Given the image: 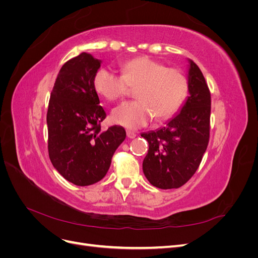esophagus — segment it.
<instances>
[{"label": "esophagus", "mask_w": 258, "mask_h": 258, "mask_svg": "<svg viewBox=\"0 0 258 258\" xmlns=\"http://www.w3.org/2000/svg\"><path fill=\"white\" fill-rule=\"evenodd\" d=\"M126 134H127V138H129V139H134V138L137 137V134H136V132H134V131L127 130Z\"/></svg>", "instance_id": "esophagus-1"}]
</instances>
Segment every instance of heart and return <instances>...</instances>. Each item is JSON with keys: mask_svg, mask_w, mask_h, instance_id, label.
<instances>
[{"mask_svg": "<svg viewBox=\"0 0 258 258\" xmlns=\"http://www.w3.org/2000/svg\"><path fill=\"white\" fill-rule=\"evenodd\" d=\"M93 86L107 101H116L136 89L134 102H123L111 113L112 121L128 129L143 127L154 117L163 120L176 113L188 92V81L182 71L168 68L148 57L127 61L121 75L106 68L99 69Z\"/></svg>", "mask_w": 258, "mask_h": 258, "instance_id": "1", "label": "heart"}]
</instances>
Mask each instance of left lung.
Masks as SVG:
<instances>
[{"instance_id": "left-lung-1", "label": "left lung", "mask_w": 258, "mask_h": 258, "mask_svg": "<svg viewBox=\"0 0 258 258\" xmlns=\"http://www.w3.org/2000/svg\"><path fill=\"white\" fill-rule=\"evenodd\" d=\"M188 91L182 110L166 126L142 134L148 142L143 172L153 186L178 188L196 172L210 138L211 93L198 66L189 60Z\"/></svg>"}]
</instances>
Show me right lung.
<instances>
[{
	"label": "right lung",
	"instance_id": "right-lung-1",
	"mask_svg": "<svg viewBox=\"0 0 258 258\" xmlns=\"http://www.w3.org/2000/svg\"><path fill=\"white\" fill-rule=\"evenodd\" d=\"M101 60L82 52L62 66L47 111L48 154L58 172L77 186L102 179L112 157L126 139L120 126L101 129L106 113L93 86Z\"/></svg>",
	"mask_w": 258,
	"mask_h": 258
}]
</instances>
